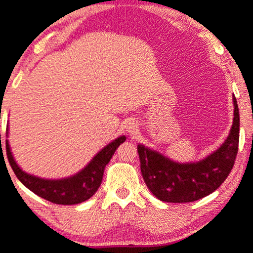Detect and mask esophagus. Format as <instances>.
I'll list each match as a JSON object with an SVG mask.
<instances>
[{"mask_svg":"<svg viewBox=\"0 0 253 253\" xmlns=\"http://www.w3.org/2000/svg\"><path fill=\"white\" fill-rule=\"evenodd\" d=\"M125 129H126V131L128 132L129 134H134V133L137 132V129H138L137 122L132 121V120L127 121L126 124H125Z\"/></svg>","mask_w":253,"mask_h":253,"instance_id":"esophagus-1","label":"esophagus"}]
</instances>
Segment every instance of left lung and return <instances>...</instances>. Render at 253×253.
<instances>
[{"instance_id":"obj_1","label":"left lung","mask_w":253,"mask_h":253,"mask_svg":"<svg viewBox=\"0 0 253 253\" xmlns=\"http://www.w3.org/2000/svg\"><path fill=\"white\" fill-rule=\"evenodd\" d=\"M234 118L227 139L217 150L197 162L179 163L138 144L144 181L156 198L167 203H190L220 187L234 166L239 145V108L233 97Z\"/></svg>"}]
</instances>
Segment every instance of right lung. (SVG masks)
I'll return each mask as SVG.
<instances>
[{
  "instance_id": "add662e5",
  "label": "right lung",
  "mask_w": 253,
  "mask_h": 253,
  "mask_svg": "<svg viewBox=\"0 0 253 253\" xmlns=\"http://www.w3.org/2000/svg\"><path fill=\"white\" fill-rule=\"evenodd\" d=\"M5 137L8 138V129ZM125 140H126V137L121 135L115 140L110 141L96 156H93L92 160L82 170L78 171L74 175L62 177V179H44V177L26 173L19 167L16 161L14 160L8 139H5V150H7L9 165L16 177L30 191L51 203L73 205L87 201L96 193L102 184L105 166L109 163L115 150Z\"/></svg>"
}]
</instances>
